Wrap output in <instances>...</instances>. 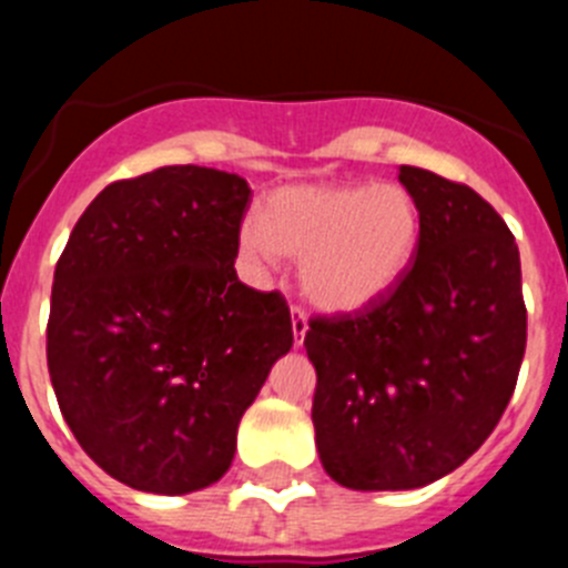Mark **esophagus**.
I'll list each match as a JSON object with an SVG mask.
<instances>
[{"label": "esophagus", "mask_w": 568, "mask_h": 568, "mask_svg": "<svg viewBox=\"0 0 568 568\" xmlns=\"http://www.w3.org/2000/svg\"><path fill=\"white\" fill-rule=\"evenodd\" d=\"M307 313L301 307H293V335L295 344H304V335H307Z\"/></svg>", "instance_id": "34e87169"}]
</instances>
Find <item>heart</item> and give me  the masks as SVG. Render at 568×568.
I'll return each instance as SVG.
<instances>
[{
	"label": "heart",
	"mask_w": 568,
	"mask_h": 568,
	"mask_svg": "<svg viewBox=\"0 0 568 568\" xmlns=\"http://www.w3.org/2000/svg\"><path fill=\"white\" fill-rule=\"evenodd\" d=\"M424 215L400 184H293L267 195L239 230L250 261L301 258V290L315 307L355 313L393 293L413 267Z\"/></svg>",
	"instance_id": "obj_1"
}]
</instances>
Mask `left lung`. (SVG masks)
Here are the masks:
<instances>
[{
  "mask_svg": "<svg viewBox=\"0 0 568 568\" xmlns=\"http://www.w3.org/2000/svg\"><path fill=\"white\" fill-rule=\"evenodd\" d=\"M424 235L393 293L315 315L304 346L321 464L346 489H418L491 435L518 384L526 304L515 235L460 182L404 164Z\"/></svg>",
  "mask_w": 568,
  "mask_h": 568,
  "instance_id": "obj_1",
  "label": "left lung"
}]
</instances>
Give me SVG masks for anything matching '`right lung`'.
<instances>
[{
    "mask_svg": "<svg viewBox=\"0 0 568 568\" xmlns=\"http://www.w3.org/2000/svg\"><path fill=\"white\" fill-rule=\"evenodd\" d=\"M247 207L241 175L159 168L108 184L59 255L50 384L79 446L133 489L222 478L241 415L293 346L284 295L235 275Z\"/></svg>",
    "mask_w": 568,
    "mask_h": 568,
    "instance_id": "obj_1",
    "label": "right lung"
}]
</instances>
